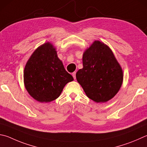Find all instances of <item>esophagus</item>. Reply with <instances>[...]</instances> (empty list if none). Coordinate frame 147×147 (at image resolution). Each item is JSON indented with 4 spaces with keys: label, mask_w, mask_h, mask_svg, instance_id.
<instances>
[{
    "label": "esophagus",
    "mask_w": 147,
    "mask_h": 147,
    "mask_svg": "<svg viewBox=\"0 0 147 147\" xmlns=\"http://www.w3.org/2000/svg\"><path fill=\"white\" fill-rule=\"evenodd\" d=\"M72 75H73L74 79H76V72H74V73H73Z\"/></svg>",
    "instance_id": "obj_1"
}]
</instances>
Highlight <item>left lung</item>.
Segmentation results:
<instances>
[{"label": "left lung", "mask_w": 147, "mask_h": 147, "mask_svg": "<svg viewBox=\"0 0 147 147\" xmlns=\"http://www.w3.org/2000/svg\"><path fill=\"white\" fill-rule=\"evenodd\" d=\"M88 98L97 103L113 98L121 86L122 69L110 48L94 41L83 55V68L76 74Z\"/></svg>", "instance_id": "left-lung-1"}]
</instances>
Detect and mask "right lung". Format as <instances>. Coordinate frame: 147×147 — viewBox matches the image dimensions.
Masks as SVG:
<instances>
[{"mask_svg":"<svg viewBox=\"0 0 147 147\" xmlns=\"http://www.w3.org/2000/svg\"><path fill=\"white\" fill-rule=\"evenodd\" d=\"M73 80L49 42L34 51L24 72L26 90L40 102L47 103L57 99L65 85Z\"/></svg>","mask_w":147,"mask_h":147,"instance_id":"1","label":"right lung"}]
</instances>
